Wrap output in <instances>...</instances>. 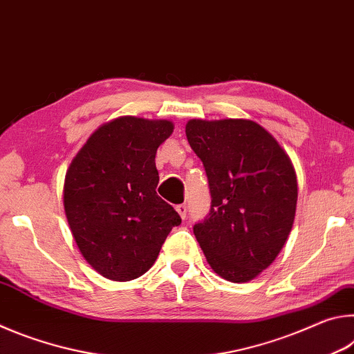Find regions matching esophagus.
<instances>
[{
    "label": "esophagus",
    "mask_w": 354,
    "mask_h": 354,
    "mask_svg": "<svg viewBox=\"0 0 354 354\" xmlns=\"http://www.w3.org/2000/svg\"><path fill=\"white\" fill-rule=\"evenodd\" d=\"M176 211H178V214H179V217L185 218V215H187V206H185V205H179V206H176Z\"/></svg>",
    "instance_id": "obj_1"
}]
</instances>
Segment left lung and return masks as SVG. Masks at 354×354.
Returning <instances> with one entry per match:
<instances>
[{"instance_id":"1","label":"left lung","mask_w":354,"mask_h":354,"mask_svg":"<svg viewBox=\"0 0 354 354\" xmlns=\"http://www.w3.org/2000/svg\"><path fill=\"white\" fill-rule=\"evenodd\" d=\"M185 136L205 165L212 198L194 234L218 277L247 283L277 259L290 234L298 198L292 160L251 120L194 118Z\"/></svg>"}]
</instances>
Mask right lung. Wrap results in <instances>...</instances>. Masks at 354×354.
Returning a JSON list of instances; mask_svg holds the SVG:
<instances>
[{
  "instance_id": "add662e5",
  "label": "right lung",
  "mask_w": 354,
  "mask_h": 354,
  "mask_svg": "<svg viewBox=\"0 0 354 354\" xmlns=\"http://www.w3.org/2000/svg\"><path fill=\"white\" fill-rule=\"evenodd\" d=\"M169 120L120 117L100 127L71 160L64 209L75 242L104 278L131 281L158 259L181 217L156 194V151L173 133Z\"/></svg>"
}]
</instances>
